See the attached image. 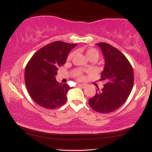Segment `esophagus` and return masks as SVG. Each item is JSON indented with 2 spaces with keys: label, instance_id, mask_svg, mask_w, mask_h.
<instances>
[{
  "label": "esophagus",
  "instance_id": "1",
  "mask_svg": "<svg viewBox=\"0 0 152 152\" xmlns=\"http://www.w3.org/2000/svg\"><path fill=\"white\" fill-rule=\"evenodd\" d=\"M86 86H87L86 85H82V84H78V87H81V88H85V87H86Z\"/></svg>",
  "mask_w": 152,
  "mask_h": 152
}]
</instances>
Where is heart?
Instances as JSON below:
<instances>
[{
	"mask_svg": "<svg viewBox=\"0 0 152 152\" xmlns=\"http://www.w3.org/2000/svg\"><path fill=\"white\" fill-rule=\"evenodd\" d=\"M85 55H86V57L88 58L89 60H93V61H97L99 58V53H98V50H96L94 48H89L87 49V50L85 51ZM74 56V53H71L69 54V56H68V58L71 59ZM76 78H78V80H84L85 77L83 76V74L82 72H76Z\"/></svg>",
	"mask_w": 152,
	"mask_h": 152,
	"instance_id": "obj_1",
	"label": "heart"
}]
</instances>
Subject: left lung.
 I'll list each match as a JSON object with an SVG mask.
<instances>
[{"label":"left lung","mask_w":152,"mask_h":152,"mask_svg":"<svg viewBox=\"0 0 152 152\" xmlns=\"http://www.w3.org/2000/svg\"><path fill=\"white\" fill-rule=\"evenodd\" d=\"M104 59L100 80H105L103 88H98L89 104L96 112L107 114L124 104L133 88L134 72L131 64L118 50L105 42L96 43Z\"/></svg>","instance_id":"obj_1"}]
</instances>
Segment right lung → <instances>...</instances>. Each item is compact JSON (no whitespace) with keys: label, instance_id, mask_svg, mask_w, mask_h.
<instances>
[{"label":"right lung","instance_id":"obj_1","mask_svg":"<svg viewBox=\"0 0 152 152\" xmlns=\"http://www.w3.org/2000/svg\"><path fill=\"white\" fill-rule=\"evenodd\" d=\"M77 44L55 41L38 50L25 67V82L31 98L36 104L54 110L63 105L67 100V84L56 80L58 67L67 61L70 51Z\"/></svg>","mask_w":152,"mask_h":152}]
</instances>
